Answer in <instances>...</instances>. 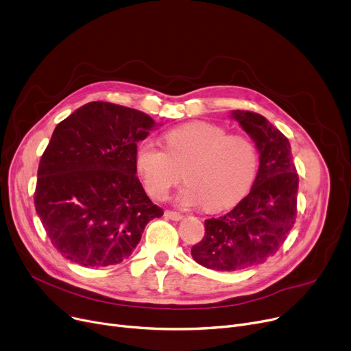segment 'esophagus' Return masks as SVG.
<instances>
[{"mask_svg": "<svg viewBox=\"0 0 351 351\" xmlns=\"http://www.w3.org/2000/svg\"><path fill=\"white\" fill-rule=\"evenodd\" d=\"M165 216L168 217V219H171V220H182L183 219V215L182 213H179V212H173V210H165Z\"/></svg>", "mask_w": 351, "mask_h": 351, "instance_id": "34e87169", "label": "esophagus"}]
</instances>
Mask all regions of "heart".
Returning <instances> with one entry per match:
<instances>
[{"label": "heart", "mask_w": 351, "mask_h": 351, "mask_svg": "<svg viewBox=\"0 0 351 351\" xmlns=\"http://www.w3.org/2000/svg\"><path fill=\"white\" fill-rule=\"evenodd\" d=\"M163 143L165 149L143 141L135 152L136 171L155 199L168 196L183 176L188 183L178 195L179 204H202L216 212L237 204L256 179L259 156L254 143L243 135H229L219 125H180L163 135Z\"/></svg>", "instance_id": "b5f03b06"}]
</instances>
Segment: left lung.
Masks as SVG:
<instances>
[{
  "instance_id": "8db88e82",
  "label": "left lung",
  "mask_w": 351,
  "mask_h": 351,
  "mask_svg": "<svg viewBox=\"0 0 351 351\" xmlns=\"http://www.w3.org/2000/svg\"><path fill=\"white\" fill-rule=\"evenodd\" d=\"M234 118L261 154L250 193L226 215L205 220V236L192 246L199 265L237 271L265 263L278 253L298 213L299 175L289 139L265 117L233 110Z\"/></svg>"
}]
</instances>
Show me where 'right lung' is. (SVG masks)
Masks as SVG:
<instances>
[{
  "instance_id": "obj_1",
  "label": "right lung",
  "mask_w": 351,
  "mask_h": 351,
  "mask_svg": "<svg viewBox=\"0 0 351 351\" xmlns=\"http://www.w3.org/2000/svg\"><path fill=\"white\" fill-rule=\"evenodd\" d=\"M155 126L141 110L89 102L53 129L34 193L35 210L65 259L104 267L132 254L163 215L136 176L135 152Z\"/></svg>"
}]
</instances>
